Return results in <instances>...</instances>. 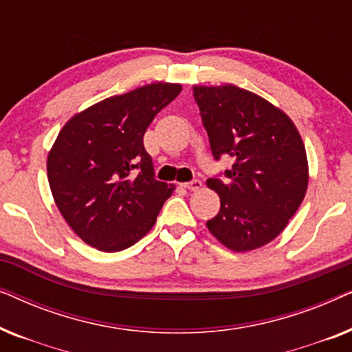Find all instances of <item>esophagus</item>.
Returning a JSON list of instances; mask_svg holds the SVG:
<instances>
[{
    "instance_id": "obj_1",
    "label": "esophagus",
    "mask_w": 352,
    "mask_h": 352,
    "mask_svg": "<svg viewBox=\"0 0 352 352\" xmlns=\"http://www.w3.org/2000/svg\"><path fill=\"white\" fill-rule=\"evenodd\" d=\"M182 187H186V189H189V190H200L201 189V181H199V179H194V181H190V182H184V184H182Z\"/></svg>"
}]
</instances>
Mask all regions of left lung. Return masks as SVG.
I'll list each match as a JSON object with an SVG mask.
<instances>
[{
	"mask_svg": "<svg viewBox=\"0 0 352 352\" xmlns=\"http://www.w3.org/2000/svg\"><path fill=\"white\" fill-rule=\"evenodd\" d=\"M214 160L232 168L206 179L221 199L206 228L232 252H250L277 237L306 195L307 157L287 113L234 85L194 86Z\"/></svg>",
	"mask_w": 352,
	"mask_h": 352,
	"instance_id": "1",
	"label": "left lung"
}]
</instances>
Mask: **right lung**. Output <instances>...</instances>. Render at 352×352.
I'll use <instances>...</instances> for the list:
<instances>
[{
	"instance_id": "obj_1",
	"label": "right lung",
	"mask_w": 352,
	"mask_h": 352,
	"mask_svg": "<svg viewBox=\"0 0 352 352\" xmlns=\"http://www.w3.org/2000/svg\"><path fill=\"white\" fill-rule=\"evenodd\" d=\"M181 85L152 83L72 117L50 155L47 181L74 232L100 252L131 247L155 224L175 186L157 181L144 134Z\"/></svg>"
}]
</instances>
